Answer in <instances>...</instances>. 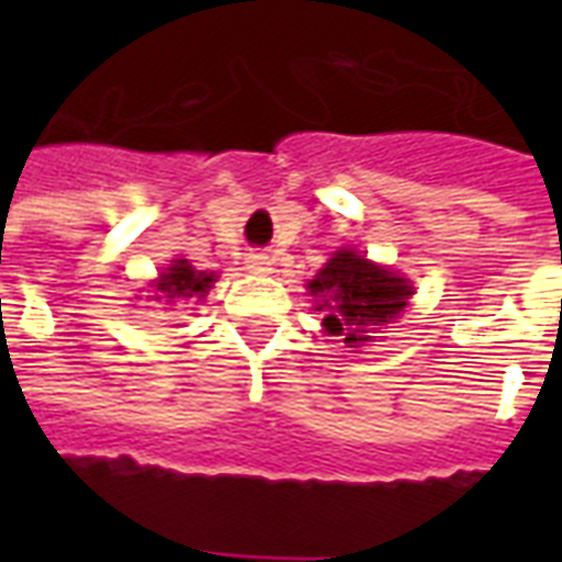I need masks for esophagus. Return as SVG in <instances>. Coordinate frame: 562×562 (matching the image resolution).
<instances>
[{
  "mask_svg": "<svg viewBox=\"0 0 562 562\" xmlns=\"http://www.w3.org/2000/svg\"><path fill=\"white\" fill-rule=\"evenodd\" d=\"M245 262H247V271H254V273L271 271V256L259 254V250H254V254H247Z\"/></svg>",
  "mask_w": 562,
  "mask_h": 562,
  "instance_id": "34e87169",
  "label": "esophagus"
}]
</instances>
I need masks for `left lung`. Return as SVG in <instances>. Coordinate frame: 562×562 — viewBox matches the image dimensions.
Returning a JSON list of instances; mask_svg holds the SVG:
<instances>
[{
  "mask_svg": "<svg viewBox=\"0 0 562 562\" xmlns=\"http://www.w3.org/2000/svg\"><path fill=\"white\" fill-rule=\"evenodd\" d=\"M324 329L341 335L347 347L373 341V335L402 315L414 294L411 282L356 250H338L306 285Z\"/></svg>",
  "mask_w": 562,
  "mask_h": 562,
  "instance_id": "1",
  "label": "left lung"
}]
</instances>
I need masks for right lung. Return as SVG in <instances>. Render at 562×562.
Segmentation results:
<instances>
[{"instance_id": "add662e5", "label": "right lung", "mask_w": 562, "mask_h": 562, "mask_svg": "<svg viewBox=\"0 0 562 562\" xmlns=\"http://www.w3.org/2000/svg\"><path fill=\"white\" fill-rule=\"evenodd\" d=\"M215 282V271H194L189 259H171V265L154 282L157 300L178 303V300H203Z\"/></svg>"}]
</instances>
